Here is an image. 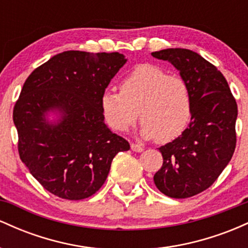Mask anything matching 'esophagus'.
<instances>
[{"label":"esophagus","mask_w":248,"mask_h":248,"mask_svg":"<svg viewBox=\"0 0 248 248\" xmlns=\"http://www.w3.org/2000/svg\"><path fill=\"white\" fill-rule=\"evenodd\" d=\"M130 148H132L133 152H135V153H141L142 150H143V147L140 146V144H136V143L130 144Z\"/></svg>","instance_id":"esophagus-1"}]
</instances>
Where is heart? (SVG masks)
<instances>
[{"label":"heart","mask_w":248,"mask_h":248,"mask_svg":"<svg viewBox=\"0 0 248 248\" xmlns=\"http://www.w3.org/2000/svg\"><path fill=\"white\" fill-rule=\"evenodd\" d=\"M120 90L108 88L100 96L104 120L116 132L129 129L141 113L144 121L141 135L168 143L183 135L191 122L193 101L189 84L157 65L135 66L122 79Z\"/></svg>","instance_id":"1"}]
</instances>
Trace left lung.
I'll list each match as a JSON object with an SVG mask.
<instances>
[{
    "mask_svg": "<svg viewBox=\"0 0 248 248\" xmlns=\"http://www.w3.org/2000/svg\"><path fill=\"white\" fill-rule=\"evenodd\" d=\"M179 71L191 90L193 112L183 135L158 148L163 164L154 183L171 198H187L213 184L235 149L238 107L225 77L215 65L187 49L152 53Z\"/></svg>",
    "mask_w": 248,
    "mask_h": 248,
    "instance_id": "1",
    "label": "left lung"
}]
</instances>
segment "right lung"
Returning <instances> with one entry per match:
<instances>
[{"label": "right lung", "instance_id": "obj_1", "mask_svg": "<svg viewBox=\"0 0 248 248\" xmlns=\"http://www.w3.org/2000/svg\"><path fill=\"white\" fill-rule=\"evenodd\" d=\"M127 59L119 52L65 51L25 80L14 107L19 157L44 189L80 201L106 181L129 143L105 124L100 96ZM53 112L57 119L50 122Z\"/></svg>", "mask_w": 248, "mask_h": 248}]
</instances>
